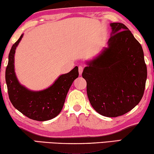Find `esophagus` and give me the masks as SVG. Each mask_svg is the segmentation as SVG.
I'll return each instance as SVG.
<instances>
[{"mask_svg": "<svg viewBox=\"0 0 154 154\" xmlns=\"http://www.w3.org/2000/svg\"><path fill=\"white\" fill-rule=\"evenodd\" d=\"M79 74L81 75L82 73H83V67L82 66H79Z\"/></svg>", "mask_w": 154, "mask_h": 154, "instance_id": "1", "label": "esophagus"}]
</instances>
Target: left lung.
Returning <instances> with one entry per match:
<instances>
[{
    "instance_id": "1",
    "label": "left lung",
    "mask_w": 154,
    "mask_h": 154,
    "mask_svg": "<svg viewBox=\"0 0 154 154\" xmlns=\"http://www.w3.org/2000/svg\"><path fill=\"white\" fill-rule=\"evenodd\" d=\"M112 34L106 48L88 62L82 76L94 110L117 117L132 110L142 100L147 77L142 45L127 26L111 23Z\"/></svg>"
}]
</instances>
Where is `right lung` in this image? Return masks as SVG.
Masks as SVG:
<instances>
[{"label":"right lung","instance_id":"1","mask_svg":"<svg viewBox=\"0 0 154 154\" xmlns=\"http://www.w3.org/2000/svg\"><path fill=\"white\" fill-rule=\"evenodd\" d=\"M12 45L5 70V81L10 102L19 111L29 119L45 121L56 117L64 106L66 94L73 81L79 77V68L75 66L70 72L63 74L48 89L32 92L21 85L14 71V55L16 47L22 39Z\"/></svg>","mask_w":154,"mask_h":154}]
</instances>
